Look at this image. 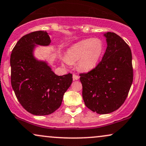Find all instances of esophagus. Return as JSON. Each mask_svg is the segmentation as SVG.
I'll return each instance as SVG.
<instances>
[{"instance_id": "34e87169", "label": "esophagus", "mask_w": 146, "mask_h": 146, "mask_svg": "<svg viewBox=\"0 0 146 146\" xmlns=\"http://www.w3.org/2000/svg\"><path fill=\"white\" fill-rule=\"evenodd\" d=\"M79 75H77L76 74H73V80H77V79H79Z\"/></svg>"}]
</instances>
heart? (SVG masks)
Returning a JSON list of instances; mask_svg holds the SVG:
<instances>
[{
	"instance_id": "heart-1",
	"label": "heart",
	"mask_w": 146,
	"mask_h": 146,
	"mask_svg": "<svg viewBox=\"0 0 146 146\" xmlns=\"http://www.w3.org/2000/svg\"><path fill=\"white\" fill-rule=\"evenodd\" d=\"M104 52V44L98 38H88L74 44L67 50L64 62L70 64L78 61V67L82 71L94 69Z\"/></svg>"
}]
</instances>
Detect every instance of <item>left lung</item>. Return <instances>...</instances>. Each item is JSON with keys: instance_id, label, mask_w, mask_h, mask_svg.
Segmentation results:
<instances>
[{"instance_id": "1", "label": "left lung", "mask_w": 146, "mask_h": 146, "mask_svg": "<svg viewBox=\"0 0 146 146\" xmlns=\"http://www.w3.org/2000/svg\"><path fill=\"white\" fill-rule=\"evenodd\" d=\"M107 48L94 69L82 73L80 81L86 106L98 114H108L125 102L133 79L130 47L115 33L107 32Z\"/></svg>"}]
</instances>
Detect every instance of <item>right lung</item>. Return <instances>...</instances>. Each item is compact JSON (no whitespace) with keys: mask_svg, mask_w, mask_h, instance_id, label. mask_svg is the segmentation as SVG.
I'll list each match as a JSON object with an SVG mask.
<instances>
[{"mask_svg":"<svg viewBox=\"0 0 146 146\" xmlns=\"http://www.w3.org/2000/svg\"><path fill=\"white\" fill-rule=\"evenodd\" d=\"M50 42L46 32L29 33L17 42L11 54V82L15 94L21 106L34 115H48L58 109L73 82L71 73L58 76L46 62L33 56L35 46H48Z\"/></svg>","mask_w":146,"mask_h":146,"instance_id":"obj_1","label":"right lung"}]
</instances>
